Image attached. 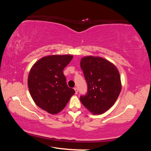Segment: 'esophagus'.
Listing matches in <instances>:
<instances>
[{
    "label": "esophagus",
    "mask_w": 151,
    "mask_h": 151,
    "mask_svg": "<svg viewBox=\"0 0 151 151\" xmlns=\"http://www.w3.org/2000/svg\"><path fill=\"white\" fill-rule=\"evenodd\" d=\"M74 90L75 91V93H76V94L78 93V88H77L75 87V88H74Z\"/></svg>",
    "instance_id": "1"
}]
</instances>
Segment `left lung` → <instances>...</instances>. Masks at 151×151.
Here are the masks:
<instances>
[{"label":"left lung","instance_id":"obj_1","mask_svg":"<svg viewBox=\"0 0 151 151\" xmlns=\"http://www.w3.org/2000/svg\"><path fill=\"white\" fill-rule=\"evenodd\" d=\"M87 83V93L82 95V104L94 114H101L111 108L121 91V76L113 64L101 57H85L81 60Z\"/></svg>","mask_w":151,"mask_h":151}]
</instances>
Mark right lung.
<instances>
[{
	"label": "right lung",
	"instance_id": "right-lung-1",
	"mask_svg": "<svg viewBox=\"0 0 151 151\" xmlns=\"http://www.w3.org/2000/svg\"><path fill=\"white\" fill-rule=\"evenodd\" d=\"M73 56L52 55L40 58L32 66L28 77V86L37 105L55 114L65 108L75 93L66 85L64 68Z\"/></svg>",
	"mask_w": 151,
	"mask_h": 151
}]
</instances>
